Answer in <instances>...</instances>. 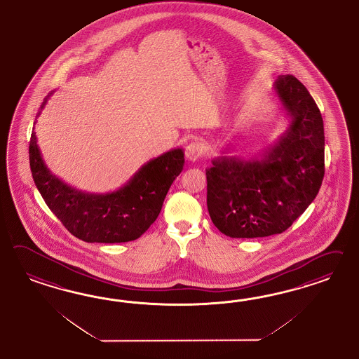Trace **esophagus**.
<instances>
[{"label":"esophagus","instance_id":"obj_1","mask_svg":"<svg viewBox=\"0 0 359 359\" xmlns=\"http://www.w3.org/2000/svg\"><path fill=\"white\" fill-rule=\"evenodd\" d=\"M204 154V147L200 142H191L187 147H185V156L189 162H196L198 158H201Z\"/></svg>","mask_w":359,"mask_h":359}]
</instances>
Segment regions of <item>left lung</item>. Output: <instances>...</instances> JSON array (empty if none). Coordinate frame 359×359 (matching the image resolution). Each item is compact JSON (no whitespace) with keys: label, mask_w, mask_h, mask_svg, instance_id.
Segmentation results:
<instances>
[{"label":"left lung","mask_w":359,"mask_h":359,"mask_svg":"<svg viewBox=\"0 0 359 359\" xmlns=\"http://www.w3.org/2000/svg\"><path fill=\"white\" fill-rule=\"evenodd\" d=\"M273 92L290 118L278 141L250 159L218 156L205 170L209 216L231 238L280 234L324 179V122L315 100L292 75L278 77Z\"/></svg>","instance_id":"obj_1"}]
</instances>
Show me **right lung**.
I'll return each mask as SVG.
<instances>
[{
    "instance_id": "1",
    "label": "right lung",
    "mask_w": 359,
    "mask_h": 359,
    "mask_svg": "<svg viewBox=\"0 0 359 359\" xmlns=\"http://www.w3.org/2000/svg\"><path fill=\"white\" fill-rule=\"evenodd\" d=\"M51 95L44 98L41 110ZM29 155L34 183L47 207L71 234L90 243L140 238L159 216L164 197L184 165V151L174 149L143 164L120 189L89 194L67 184L48 170L34 129Z\"/></svg>"
}]
</instances>
